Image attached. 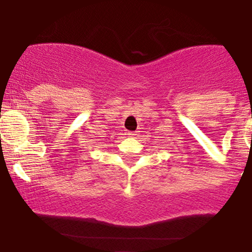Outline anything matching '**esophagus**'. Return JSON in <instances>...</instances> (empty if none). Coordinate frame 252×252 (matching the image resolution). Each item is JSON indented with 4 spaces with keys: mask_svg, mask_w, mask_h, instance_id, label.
<instances>
[{
    "mask_svg": "<svg viewBox=\"0 0 252 252\" xmlns=\"http://www.w3.org/2000/svg\"><path fill=\"white\" fill-rule=\"evenodd\" d=\"M128 135H129V136H134V135H136V134H135L134 131H129Z\"/></svg>",
    "mask_w": 252,
    "mask_h": 252,
    "instance_id": "esophagus-1",
    "label": "esophagus"
}]
</instances>
